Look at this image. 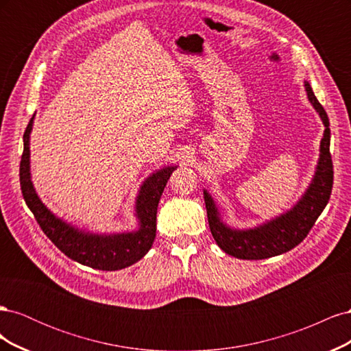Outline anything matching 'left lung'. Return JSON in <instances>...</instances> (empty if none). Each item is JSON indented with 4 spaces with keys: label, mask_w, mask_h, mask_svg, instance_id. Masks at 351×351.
<instances>
[{
    "label": "left lung",
    "mask_w": 351,
    "mask_h": 351,
    "mask_svg": "<svg viewBox=\"0 0 351 351\" xmlns=\"http://www.w3.org/2000/svg\"><path fill=\"white\" fill-rule=\"evenodd\" d=\"M304 88L307 98H309L313 108L321 117L325 132L321 141V154L315 176L302 199H299V202L290 210H287L285 214L267 221L262 226L249 230H236L226 226L221 221L214 199L206 190H204L212 237H214L218 246L231 256L256 261L277 256V254L291 250L309 234L311 228L313 227L317 217L322 214L329 196H331L334 171L331 154H329V141H331L329 120L326 111L319 101L316 99L311 84L304 82Z\"/></svg>",
    "instance_id": "obj_1"
}]
</instances>
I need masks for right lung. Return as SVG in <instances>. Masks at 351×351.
<instances>
[{
    "label": "right lung",
    "instance_id": "right-lung-1",
    "mask_svg": "<svg viewBox=\"0 0 351 351\" xmlns=\"http://www.w3.org/2000/svg\"><path fill=\"white\" fill-rule=\"evenodd\" d=\"M35 115L32 117L23 134V155L20 161V186L26 205L35 215L39 227L56 246L69 256L86 267L101 271H117L141 261L152 247L156 236V209L169 176L177 167H165L147 177L136 199V217L139 230L119 234H93L82 231L56 217L42 204L30 180L29 139Z\"/></svg>",
    "mask_w": 351,
    "mask_h": 351
}]
</instances>
